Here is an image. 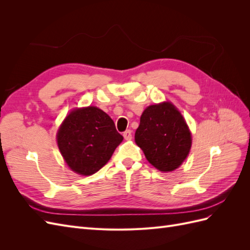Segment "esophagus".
Listing matches in <instances>:
<instances>
[{
  "mask_svg": "<svg viewBox=\"0 0 250 250\" xmlns=\"http://www.w3.org/2000/svg\"><path fill=\"white\" fill-rule=\"evenodd\" d=\"M123 137L125 140H131V137H132V131L130 129L126 130L124 133H123Z\"/></svg>",
  "mask_w": 250,
  "mask_h": 250,
  "instance_id": "obj_1",
  "label": "esophagus"
}]
</instances>
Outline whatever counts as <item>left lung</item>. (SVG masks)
Returning a JSON list of instances; mask_svg holds the SVG:
<instances>
[{
    "mask_svg": "<svg viewBox=\"0 0 250 250\" xmlns=\"http://www.w3.org/2000/svg\"><path fill=\"white\" fill-rule=\"evenodd\" d=\"M134 140L147 161L162 172L177 169L192 146V134L171 102L150 105L143 111Z\"/></svg>",
    "mask_w": 250,
    "mask_h": 250,
    "instance_id": "8db88e82",
    "label": "left lung"
}]
</instances>
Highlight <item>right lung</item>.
I'll return each instance as SVG.
<instances>
[{
	"label": "right lung",
	"mask_w": 250,
	"mask_h": 250,
	"mask_svg": "<svg viewBox=\"0 0 250 250\" xmlns=\"http://www.w3.org/2000/svg\"><path fill=\"white\" fill-rule=\"evenodd\" d=\"M56 138L66 165L84 176L99 171L123 141L111 118L95 106L73 109L60 125Z\"/></svg>",
	"instance_id": "add662e5"
}]
</instances>
